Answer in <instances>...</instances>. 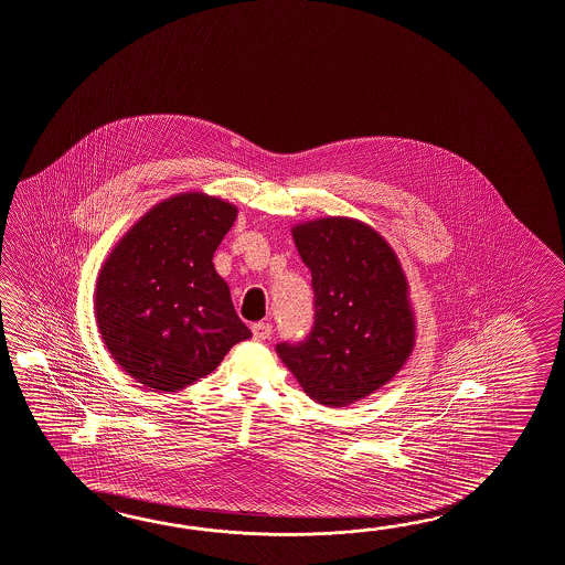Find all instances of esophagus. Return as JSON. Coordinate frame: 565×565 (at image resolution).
Segmentation results:
<instances>
[{"instance_id":"34e87169","label":"esophagus","mask_w":565,"mask_h":565,"mask_svg":"<svg viewBox=\"0 0 565 565\" xmlns=\"http://www.w3.org/2000/svg\"><path fill=\"white\" fill-rule=\"evenodd\" d=\"M250 331H253V337H255L257 341H265V339L271 337V324H269V322H255V324L250 327Z\"/></svg>"}]
</instances>
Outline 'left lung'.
Wrapping results in <instances>:
<instances>
[{
    "label": "left lung",
    "mask_w": 565,
    "mask_h": 565,
    "mask_svg": "<svg viewBox=\"0 0 565 565\" xmlns=\"http://www.w3.org/2000/svg\"><path fill=\"white\" fill-rule=\"evenodd\" d=\"M312 274L315 327L277 355L310 398L347 406L387 384L411 358L414 312L394 248L365 222L329 216L296 224Z\"/></svg>",
    "instance_id": "1"
}]
</instances>
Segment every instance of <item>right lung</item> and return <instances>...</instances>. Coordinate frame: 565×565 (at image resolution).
<instances>
[{"label": "right lung", "instance_id": "right-lung-1", "mask_svg": "<svg viewBox=\"0 0 565 565\" xmlns=\"http://www.w3.org/2000/svg\"><path fill=\"white\" fill-rule=\"evenodd\" d=\"M236 212L202 192L167 198L99 269L94 303L102 341L122 372L152 392L195 384L250 337L212 263Z\"/></svg>", "mask_w": 565, "mask_h": 565}]
</instances>
